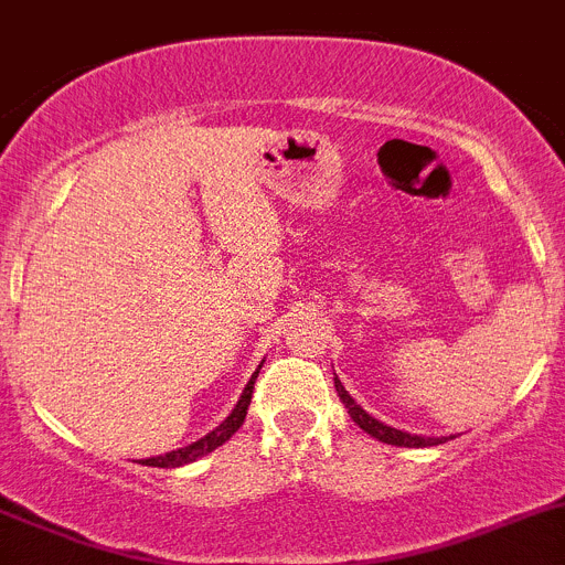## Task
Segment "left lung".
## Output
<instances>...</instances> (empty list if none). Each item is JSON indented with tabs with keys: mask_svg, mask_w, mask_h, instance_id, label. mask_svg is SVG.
I'll use <instances>...</instances> for the list:
<instances>
[{
	"mask_svg": "<svg viewBox=\"0 0 565 565\" xmlns=\"http://www.w3.org/2000/svg\"><path fill=\"white\" fill-rule=\"evenodd\" d=\"M334 391H338L340 403L349 408V416L354 419V425H360V428L365 430L369 436H374L377 441H385V445H396V447H430V445H441V441L454 439V436H416V434H408V430H396L391 428V425H385V422L374 419V416L369 414V411L360 408L358 403L352 399V394L343 388V383L338 380V374H334Z\"/></svg>",
	"mask_w": 565,
	"mask_h": 565,
	"instance_id": "left-lung-1",
	"label": "left lung"
}]
</instances>
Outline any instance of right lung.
I'll return each instance as SVG.
<instances>
[{
	"label": "right lung",
	"mask_w": 565,
	"mask_h": 565,
	"mask_svg": "<svg viewBox=\"0 0 565 565\" xmlns=\"http://www.w3.org/2000/svg\"><path fill=\"white\" fill-rule=\"evenodd\" d=\"M262 369V365H258ZM258 371L250 377V383L245 385V391H242V396H238V403L233 405L231 414L225 416V419L216 425V428L211 430V434H205L202 439L191 441V445L185 447H177V450H169V454L162 456H151V459H140V465L146 467H182V465H191V461L202 459V456L213 454L216 447L225 445L227 439H231L233 434H236L238 428H242V422H245L247 416V408H250V399H253V383H256Z\"/></svg>",
	"instance_id": "add662e5"
}]
</instances>
